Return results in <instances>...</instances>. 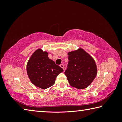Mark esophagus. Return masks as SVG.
<instances>
[{"mask_svg":"<svg viewBox=\"0 0 122 122\" xmlns=\"http://www.w3.org/2000/svg\"><path fill=\"white\" fill-rule=\"evenodd\" d=\"M60 67H61L63 69H64V68H65V67H64V65H63V64H61V65H60Z\"/></svg>","mask_w":122,"mask_h":122,"instance_id":"34e87169","label":"esophagus"}]
</instances>
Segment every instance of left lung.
<instances>
[{"label":"left lung","instance_id":"8db88e82","mask_svg":"<svg viewBox=\"0 0 122 122\" xmlns=\"http://www.w3.org/2000/svg\"><path fill=\"white\" fill-rule=\"evenodd\" d=\"M68 65L65 74L69 84L79 89L90 85L97 73L96 64L94 59L82 48L69 51Z\"/></svg>","mask_w":122,"mask_h":122}]
</instances>
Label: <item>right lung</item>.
<instances>
[{
  "mask_svg": "<svg viewBox=\"0 0 122 122\" xmlns=\"http://www.w3.org/2000/svg\"><path fill=\"white\" fill-rule=\"evenodd\" d=\"M48 53L39 48L32 54L27 63V73L34 86L45 89L55 83L57 76L63 71L54 61L49 59Z\"/></svg>",
  "mask_w": 122,
  "mask_h": 122,
  "instance_id": "add662e5",
  "label": "right lung"
}]
</instances>
